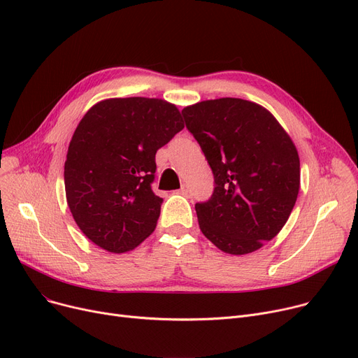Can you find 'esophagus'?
Segmentation results:
<instances>
[{"mask_svg": "<svg viewBox=\"0 0 358 358\" xmlns=\"http://www.w3.org/2000/svg\"><path fill=\"white\" fill-rule=\"evenodd\" d=\"M179 192H180L183 196H189V189H188L187 185H182V188H180Z\"/></svg>", "mask_w": 358, "mask_h": 358, "instance_id": "obj_1", "label": "esophagus"}]
</instances>
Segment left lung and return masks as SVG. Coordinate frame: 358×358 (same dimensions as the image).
I'll return each instance as SVG.
<instances>
[{"instance_id":"left-lung-1","label":"left lung","mask_w":358,"mask_h":358,"mask_svg":"<svg viewBox=\"0 0 358 358\" xmlns=\"http://www.w3.org/2000/svg\"><path fill=\"white\" fill-rule=\"evenodd\" d=\"M214 175V191L196 203L199 229L219 250L242 255L273 239L299 191V157L289 135L264 107L219 98L182 110Z\"/></svg>"}]
</instances>
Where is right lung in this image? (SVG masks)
Returning <instances> with one entry per match:
<instances>
[{"label":"right lung","mask_w":358,"mask_h":358,"mask_svg":"<svg viewBox=\"0 0 358 358\" xmlns=\"http://www.w3.org/2000/svg\"><path fill=\"white\" fill-rule=\"evenodd\" d=\"M180 111L159 98H110L79 122L64 163L76 224L108 252L136 248L155 229L163 199L151 183L155 152L183 129Z\"/></svg>","instance_id":"1"}]
</instances>
